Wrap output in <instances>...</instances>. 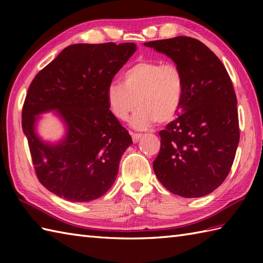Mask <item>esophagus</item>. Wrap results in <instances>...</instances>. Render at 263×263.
I'll use <instances>...</instances> for the list:
<instances>
[{
	"instance_id": "obj_1",
	"label": "esophagus",
	"mask_w": 263,
	"mask_h": 263,
	"mask_svg": "<svg viewBox=\"0 0 263 263\" xmlns=\"http://www.w3.org/2000/svg\"><path fill=\"white\" fill-rule=\"evenodd\" d=\"M131 136H132V140L135 143H137L139 140H140L142 137V135H140V133H131Z\"/></svg>"
}]
</instances>
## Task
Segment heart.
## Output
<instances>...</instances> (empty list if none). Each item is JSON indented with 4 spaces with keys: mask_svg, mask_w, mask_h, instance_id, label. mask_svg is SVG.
<instances>
[{
    "mask_svg": "<svg viewBox=\"0 0 263 263\" xmlns=\"http://www.w3.org/2000/svg\"><path fill=\"white\" fill-rule=\"evenodd\" d=\"M184 96V78L174 63L141 61L123 73L122 82H110L106 89L109 110L117 119L126 121L138 130L148 128L156 121L170 122L180 109Z\"/></svg>",
    "mask_w": 263,
    "mask_h": 263,
    "instance_id": "heart-1",
    "label": "heart"
}]
</instances>
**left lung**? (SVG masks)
<instances>
[{"instance_id": "left-lung-1", "label": "left lung", "mask_w": 263, "mask_h": 263, "mask_svg": "<svg viewBox=\"0 0 263 263\" xmlns=\"http://www.w3.org/2000/svg\"><path fill=\"white\" fill-rule=\"evenodd\" d=\"M181 69L184 96L175 121L159 132L158 181L183 198L211 193L231 171L239 141L237 99L224 64L198 39L144 43Z\"/></svg>"}]
</instances>
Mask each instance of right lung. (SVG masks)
I'll list each match as a JSON object with an SVG mask.
<instances>
[{
    "label": "right lung",
    "mask_w": 263,
    "mask_h": 263,
    "mask_svg": "<svg viewBox=\"0 0 263 263\" xmlns=\"http://www.w3.org/2000/svg\"><path fill=\"white\" fill-rule=\"evenodd\" d=\"M135 43L73 44L32 80L22 109V131L39 182L71 202H88L113 185L131 136L109 110L106 89L133 53ZM54 111L65 136H39L42 114Z\"/></svg>",
    "instance_id": "add662e5"
}]
</instances>
